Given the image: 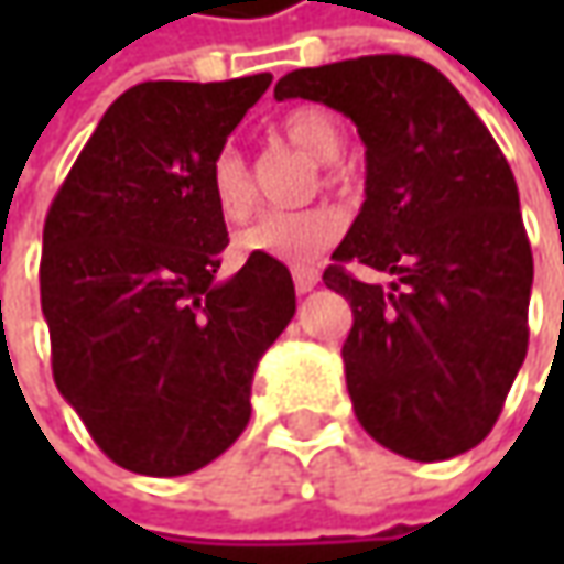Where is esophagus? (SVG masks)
Masks as SVG:
<instances>
[{
  "mask_svg": "<svg viewBox=\"0 0 564 564\" xmlns=\"http://www.w3.org/2000/svg\"><path fill=\"white\" fill-rule=\"evenodd\" d=\"M294 289L301 294H307V292H314L316 285H319V272L316 270H294Z\"/></svg>",
  "mask_w": 564,
  "mask_h": 564,
  "instance_id": "obj_1",
  "label": "esophagus"
}]
</instances>
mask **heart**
<instances>
[{
	"instance_id": "b5f03b06",
	"label": "heart",
	"mask_w": 564,
	"mask_h": 564,
	"mask_svg": "<svg viewBox=\"0 0 564 564\" xmlns=\"http://www.w3.org/2000/svg\"><path fill=\"white\" fill-rule=\"evenodd\" d=\"M282 134L294 150L307 153L316 163H333L341 153V128L323 109H294L282 121ZM209 191L216 209L226 223L248 219L257 204V185L248 160L226 147L216 153L209 165ZM345 216L333 206H316L307 213H267L250 228L238 235V250L245 257L279 260L285 267H311L319 257H326L345 235Z\"/></svg>"
}]
</instances>
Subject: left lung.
Returning <instances> with one entry per match:
<instances>
[{
    "label": "left lung",
    "mask_w": 564,
    "mask_h": 564,
    "mask_svg": "<svg viewBox=\"0 0 564 564\" xmlns=\"http://www.w3.org/2000/svg\"><path fill=\"white\" fill-rule=\"evenodd\" d=\"M314 99L358 124L364 206L323 282L348 297L341 345L360 426L411 462L487 440L528 355L531 241L518 185L452 80L411 55L297 68L275 99ZM345 262L395 274L360 283Z\"/></svg>",
    "instance_id": "left-lung-1"
}]
</instances>
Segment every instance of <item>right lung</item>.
Wrapping results in <instances>:
<instances>
[{
  "label": "right lung",
  "instance_id": "1",
  "mask_svg": "<svg viewBox=\"0 0 564 564\" xmlns=\"http://www.w3.org/2000/svg\"><path fill=\"white\" fill-rule=\"evenodd\" d=\"M272 75L124 90L43 226L40 304L58 392L124 470L182 477L250 421L257 360L294 316L292 272L248 257L219 282L209 165Z\"/></svg>",
  "mask_w": 564,
  "mask_h": 564
}]
</instances>
